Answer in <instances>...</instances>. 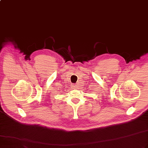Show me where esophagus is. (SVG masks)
I'll use <instances>...</instances> for the list:
<instances>
[{
	"mask_svg": "<svg viewBox=\"0 0 148 148\" xmlns=\"http://www.w3.org/2000/svg\"><path fill=\"white\" fill-rule=\"evenodd\" d=\"M73 88H77V85L76 84H73Z\"/></svg>",
	"mask_w": 148,
	"mask_h": 148,
	"instance_id": "1",
	"label": "esophagus"
}]
</instances>
